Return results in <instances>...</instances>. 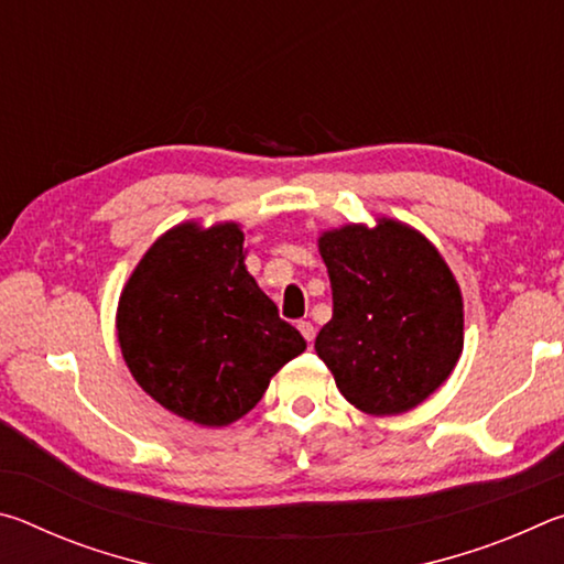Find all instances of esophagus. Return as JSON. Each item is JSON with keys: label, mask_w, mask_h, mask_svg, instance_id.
Returning <instances> with one entry per match:
<instances>
[{"label": "esophagus", "mask_w": 564, "mask_h": 564, "mask_svg": "<svg viewBox=\"0 0 564 564\" xmlns=\"http://www.w3.org/2000/svg\"><path fill=\"white\" fill-rule=\"evenodd\" d=\"M299 330H301V336L308 340V346H311L313 338H316V328H313V323L311 321H299Z\"/></svg>", "instance_id": "1"}]
</instances>
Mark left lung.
<instances>
[{"mask_svg":"<svg viewBox=\"0 0 564 564\" xmlns=\"http://www.w3.org/2000/svg\"><path fill=\"white\" fill-rule=\"evenodd\" d=\"M333 318L316 338L346 400L370 415L415 408L463 350V295L443 256L413 228L343 226L318 241Z\"/></svg>","mask_w":564,"mask_h":564,"instance_id":"1","label":"left lung"}]
</instances>
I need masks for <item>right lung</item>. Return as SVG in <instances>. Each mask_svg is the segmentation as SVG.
<instances>
[{
	"instance_id": "right-lung-1",
	"label": "right lung",
	"mask_w": 564,
	"mask_h": 564,
	"mask_svg": "<svg viewBox=\"0 0 564 564\" xmlns=\"http://www.w3.org/2000/svg\"><path fill=\"white\" fill-rule=\"evenodd\" d=\"M236 224L171 228L119 299L123 360L171 413L206 427L246 415L305 340L243 265Z\"/></svg>"
}]
</instances>
